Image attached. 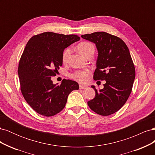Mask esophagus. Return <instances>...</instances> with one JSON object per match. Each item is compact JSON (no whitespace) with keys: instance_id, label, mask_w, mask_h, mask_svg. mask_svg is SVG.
Wrapping results in <instances>:
<instances>
[{"instance_id":"1","label":"esophagus","mask_w":155,"mask_h":155,"mask_svg":"<svg viewBox=\"0 0 155 155\" xmlns=\"http://www.w3.org/2000/svg\"><path fill=\"white\" fill-rule=\"evenodd\" d=\"M87 86L86 85H79V88L80 89H83V88H86Z\"/></svg>"}]
</instances>
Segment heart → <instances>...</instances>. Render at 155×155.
<instances>
[{
    "mask_svg": "<svg viewBox=\"0 0 155 155\" xmlns=\"http://www.w3.org/2000/svg\"><path fill=\"white\" fill-rule=\"evenodd\" d=\"M77 50L78 52L85 56V57H86L89 54L94 52V46L91 43H88V42H83V43H79L77 46ZM70 53H71V50L70 48H67L64 50L62 55V60L63 62L67 61ZM89 74H90V71L88 70H79V71H77L72 74L71 75V77L79 83H84L88 81Z\"/></svg>",
    "mask_w": 155,
    "mask_h": 155,
    "instance_id": "b5f03b06",
    "label": "heart"
}]
</instances>
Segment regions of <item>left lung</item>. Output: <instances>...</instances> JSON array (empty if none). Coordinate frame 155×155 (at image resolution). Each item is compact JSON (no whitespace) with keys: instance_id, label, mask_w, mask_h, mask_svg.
Here are the masks:
<instances>
[{"instance_id":"left-lung-1","label":"left lung","mask_w":155,"mask_h":155,"mask_svg":"<svg viewBox=\"0 0 155 155\" xmlns=\"http://www.w3.org/2000/svg\"><path fill=\"white\" fill-rule=\"evenodd\" d=\"M96 45L97 50L94 79L105 80L104 88L96 90L87 102L97 114L109 116L120 110L127 100L135 79V68L127 46L119 37L104 31L81 36Z\"/></svg>"}]
</instances>
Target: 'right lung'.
I'll return each mask as SVG.
<instances>
[{"label": "right lung", "instance_id": "right-lung-1", "mask_svg": "<svg viewBox=\"0 0 155 155\" xmlns=\"http://www.w3.org/2000/svg\"><path fill=\"white\" fill-rule=\"evenodd\" d=\"M80 38L76 35L45 32L28 42L18 68L21 90L25 100L36 112L52 116L61 111L69 94L78 90L76 81L63 79L60 85L51 78L62 66L64 50Z\"/></svg>", "mask_w": 155, "mask_h": 155}]
</instances>
